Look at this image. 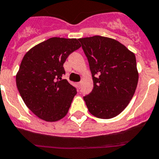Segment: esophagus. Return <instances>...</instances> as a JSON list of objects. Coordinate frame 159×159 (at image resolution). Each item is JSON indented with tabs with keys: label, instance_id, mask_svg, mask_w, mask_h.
I'll return each mask as SVG.
<instances>
[{
	"label": "esophagus",
	"instance_id": "obj_1",
	"mask_svg": "<svg viewBox=\"0 0 159 159\" xmlns=\"http://www.w3.org/2000/svg\"><path fill=\"white\" fill-rule=\"evenodd\" d=\"M78 87H79V88H80V87H81V81L78 83Z\"/></svg>",
	"mask_w": 159,
	"mask_h": 159
}]
</instances>
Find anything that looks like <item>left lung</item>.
<instances>
[{"label": "left lung", "instance_id": "obj_1", "mask_svg": "<svg viewBox=\"0 0 159 159\" xmlns=\"http://www.w3.org/2000/svg\"><path fill=\"white\" fill-rule=\"evenodd\" d=\"M79 41L93 81L92 92L83 97L89 111L97 118H113L128 106L136 89L135 54L108 37L94 35Z\"/></svg>", "mask_w": 159, "mask_h": 159}]
</instances>
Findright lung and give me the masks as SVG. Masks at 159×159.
<instances>
[{
    "label": "right lung",
    "mask_w": 159,
    "mask_h": 159,
    "mask_svg": "<svg viewBox=\"0 0 159 159\" xmlns=\"http://www.w3.org/2000/svg\"><path fill=\"white\" fill-rule=\"evenodd\" d=\"M81 48L77 39L53 37L25 54L16 76V86L28 108L41 120L55 122L66 116L76 89L66 79L63 64Z\"/></svg>",
    "instance_id": "right-lung-1"
}]
</instances>
